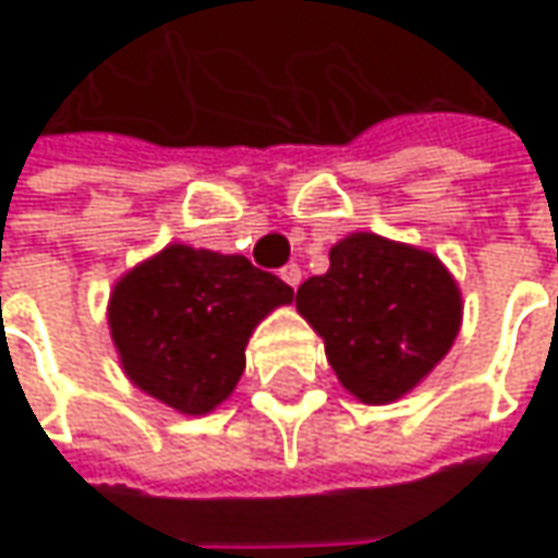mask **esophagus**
I'll use <instances>...</instances> for the list:
<instances>
[{
    "label": "esophagus",
    "mask_w": 558,
    "mask_h": 558,
    "mask_svg": "<svg viewBox=\"0 0 558 558\" xmlns=\"http://www.w3.org/2000/svg\"><path fill=\"white\" fill-rule=\"evenodd\" d=\"M279 276H282V282H289L291 289H298V286H301V267H298V264L282 267L279 269Z\"/></svg>",
    "instance_id": "obj_1"
}]
</instances>
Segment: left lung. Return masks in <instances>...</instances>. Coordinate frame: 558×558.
<instances>
[{
	"label": "left lung",
	"instance_id": "left-lung-1",
	"mask_svg": "<svg viewBox=\"0 0 558 558\" xmlns=\"http://www.w3.org/2000/svg\"><path fill=\"white\" fill-rule=\"evenodd\" d=\"M298 313L356 400L391 403L453 348L462 298L432 251L351 232L329 251V272L298 289Z\"/></svg>",
	"mask_w": 558,
	"mask_h": 558
}]
</instances>
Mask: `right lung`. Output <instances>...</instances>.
Segmentation results:
<instances>
[{
    "label": "right lung",
    "mask_w": 558,
    "mask_h": 558,
    "mask_svg": "<svg viewBox=\"0 0 558 558\" xmlns=\"http://www.w3.org/2000/svg\"><path fill=\"white\" fill-rule=\"evenodd\" d=\"M291 298V286L242 254L167 245L114 286L108 326L136 388L204 416L239 385L257 323Z\"/></svg>",
    "instance_id": "1"
}]
</instances>
